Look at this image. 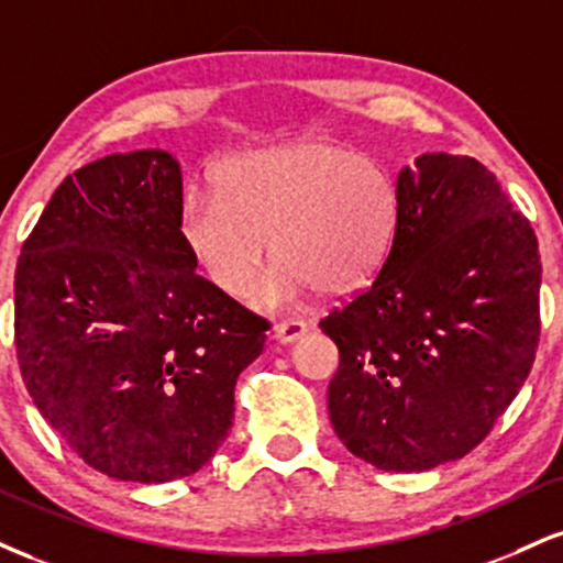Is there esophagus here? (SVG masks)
Wrapping results in <instances>:
<instances>
[{"mask_svg": "<svg viewBox=\"0 0 563 563\" xmlns=\"http://www.w3.org/2000/svg\"><path fill=\"white\" fill-rule=\"evenodd\" d=\"M309 324L301 320H286V322H277L273 328V338L277 343H296L299 338L307 335Z\"/></svg>", "mask_w": 563, "mask_h": 563, "instance_id": "obj_1", "label": "esophagus"}]
</instances>
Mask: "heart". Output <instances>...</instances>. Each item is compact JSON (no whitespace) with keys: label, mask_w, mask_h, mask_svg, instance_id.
Segmentation results:
<instances>
[{"label":"heart","mask_w":563,"mask_h":563,"mask_svg":"<svg viewBox=\"0 0 563 563\" xmlns=\"http://www.w3.org/2000/svg\"><path fill=\"white\" fill-rule=\"evenodd\" d=\"M401 194L377 159L324 139L228 159L217 191L186 194L178 233L199 273L243 299L273 243L277 267L256 286V309H280L314 288L346 296L380 273L396 239Z\"/></svg>","instance_id":"obj_1"}]
</instances>
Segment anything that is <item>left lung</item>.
I'll use <instances>...</instances> for the list:
<instances>
[{
	"label": "left lung",
	"instance_id": "left-lung-1",
	"mask_svg": "<svg viewBox=\"0 0 563 563\" xmlns=\"http://www.w3.org/2000/svg\"><path fill=\"white\" fill-rule=\"evenodd\" d=\"M396 186L380 275L320 322L341 354L328 409L354 456L428 472L475 449L530 375L543 267L530 222L477 159L422 154Z\"/></svg>",
	"mask_w": 563,
	"mask_h": 563
}]
</instances>
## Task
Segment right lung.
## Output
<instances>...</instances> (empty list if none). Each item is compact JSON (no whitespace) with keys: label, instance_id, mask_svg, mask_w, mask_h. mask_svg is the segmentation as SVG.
<instances>
[{"label":"right lung","instance_id":"1","mask_svg":"<svg viewBox=\"0 0 563 563\" xmlns=\"http://www.w3.org/2000/svg\"><path fill=\"white\" fill-rule=\"evenodd\" d=\"M162 148L107 154L59 183L20 249L15 346L38 415L88 466L170 483L233 424L267 322L196 275Z\"/></svg>","mask_w":563,"mask_h":563}]
</instances>
